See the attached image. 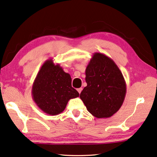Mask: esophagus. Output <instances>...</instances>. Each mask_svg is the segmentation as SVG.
<instances>
[{"label": "esophagus", "instance_id": "obj_1", "mask_svg": "<svg viewBox=\"0 0 157 157\" xmlns=\"http://www.w3.org/2000/svg\"><path fill=\"white\" fill-rule=\"evenodd\" d=\"M77 90H78V93L80 94V93L82 92V88H78V89H77Z\"/></svg>", "mask_w": 157, "mask_h": 157}]
</instances>
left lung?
<instances>
[{
	"label": "left lung",
	"instance_id": "1",
	"mask_svg": "<svg viewBox=\"0 0 157 157\" xmlns=\"http://www.w3.org/2000/svg\"><path fill=\"white\" fill-rule=\"evenodd\" d=\"M85 73L87 86L80 93V99L94 117H110L122 106L126 93L120 69L109 57L95 53Z\"/></svg>",
	"mask_w": 157,
	"mask_h": 157
}]
</instances>
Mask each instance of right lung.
<instances>
[{
    "label": "right lung",
    "instance_id": "right-lung-1",
    "mask_svg": "<svg viewBox=\"0 0 157 157\" xmlns=\"http://www.w3.org/2000/svg\"><path fill=\"white\" fill-rule=\"evenodd\" d=\"M31 94L33 101L44 113L57 115L62 113L71 99L79 94L71 86V78L52 59L42 64L33 82Z\"/></svg>",
    "mask_w": 157,
    "mask_h": 157
}]
</instances>
